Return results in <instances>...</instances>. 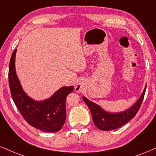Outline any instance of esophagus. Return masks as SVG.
<instances>
[{
	"label": "esophagus",
	"instance_id": "1",
	"mask_svg": "<svg viewBox=\"0 0 156 156\" xmlns=\"http://www.w3.org/2000/svg\"><path fill=\"white\" fill-rule=\"evenodd\" d=\"M82 87H83V85H82V83H77L76 84V86H75L74 87V90L76 92H80L81 90H82Z\"/></svg>",
	"mask_w": 156,
	"mask_h": 156
}]
</instances>
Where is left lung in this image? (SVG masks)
Segmentation results:
<instances>
[{"mask_svg":"<svg viewBox=\"0 0 156 156\" xmlns=\"http://www.w3.org/2000/svg\"><path fill=\"white\" fill-rule=\"evenodd\" d=\"M145 89L143 90L141 96L131 108L127 110L119 113H109L103 110L101 106L90 101L85 97H82L84 103L89 107L94 124L99 129L103 131L116 129L129 122L133 119L139 111L142 102L143 101Z\"/></svg>","mask_w":156,"mask_h":156,"instance_id":"left-lung-1","label":"left lung"}]
</instances>
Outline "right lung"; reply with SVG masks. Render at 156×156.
Wrapping results in <instances>:
<instances>
[{
    "mask_svg": "<svg viewBox=\"0 0 156 156\" xmlns=\"http://www.w3.org/2000/svg\"><path fill=\"white\" fill-rule=\"evenodd\" d=\"M16 49L9 63V82L11 97L23 118L33 127L46 132H55L62 128L66 121V98L72 93L73 86L63 87L49 98L34 101L23 90L15 69Z\"/></svg>",
    "mask_w": 156,
    "mask_h": 156,
    "instance_id": "right-lung-1",
    "label": "right lung"
}]
</instances>
